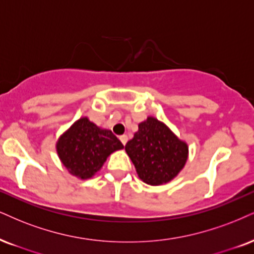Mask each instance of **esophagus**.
<instances>
[{
    "instance_id": "esophagus-1",
    "label": "esophagus",
    "mask_w": 254,
    "mask_h": 254,
    "mask_svg": "<svg viewBox=\"0 0 254 254\" xmlns=\"http://www.w3.org/2000/svg\"><path fill=\"white\" fill-rule=\"evenodd\" d=\"M127 140H128V136L126 135V134H124V135L120 136V141L122 142V145H124V146L127 143Z\"/></svg>"
}]
</instances>
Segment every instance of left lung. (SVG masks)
Masks as SVG:
<instances>
[{
	"label": "left lung",
	"instance_id": "8db88e82",
	"mask_svg": "<svg viewBox=\"0 0 254 254\" xmlns=\"http://www.w3.org/2000/svg\"><path fill=\"white\" fill-rule=\"evenodd\" d=\"M137 127L125 147L137 177L151 186L170 183L189 160V145L154 117H147Z\"/></svg>",
	"mask_w": 254,
	"mask_h": 254
}]
</instances>
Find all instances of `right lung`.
Segmentation results:
<instances>
[{
    "label": "right lung",
    "mask_w": 254,
    "mask_h": 254,
    "mask_svg": "<svg viewBox=\"0 0 254 254\" xmlns=\"http://www.w3.org/2000/svg\"><path fill=\"white\" fill-rule=\"evenodd\" d=\"M55 148L68 173L87 180L98 173L108 156L124 148V145L112 130L99 127L88 117H81L61 134Z\"/></svg>",
    "instance_id": "obj_1"
}]
</instances>
